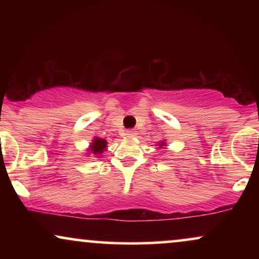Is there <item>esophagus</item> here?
<instances>
[{
	"instance_id": "obj_1",
	"label": "esophagus",
	"mask_w": 259,
	"mask_h": 259,
	"mask_svg": "<svg viewBox=\"0 0 259 259\" xmlns=\"http://www.w3.org/2000/svg\"><path fill=\"white\" fill-rule=\"evenodd\" d=\"M125 135H126V136H129V138H133V136H135V135H136V132H135V130H133V129L126 130Z\"/></svg>"
}]
</instances>
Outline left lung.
<instances>
[{
	"label": "left lung",
	"instance_id": "1",
	"mask_svg": "<svg viewBox=\"0 0 259 259\" xmlns=\"http://www.w3.org/2000/svg\"><path fill=\"white\" fill-rule=\"evenodd\" d=\"M158 145H159V147L165 146V142H164V141H160V142H158Z\"/></svg>",
	"mask_w": 259,
	"mask_h": 259
}]
</instances>
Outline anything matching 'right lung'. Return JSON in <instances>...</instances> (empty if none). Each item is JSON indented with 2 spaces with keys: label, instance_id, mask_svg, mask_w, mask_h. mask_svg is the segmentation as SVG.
Listing matches in <instances>:
<instances>
[{
  "label": "right lung",
  "instance_id": "obj_1",
  "mask_svg": "<svg viewBox=\"0 0 259 259\" xmlns=\"http://www.w3.org/2000/svg\"><path fill=\"white\" fill-rule=\"evenodd\" d=\"M107 150V141L105 139H101V138H95L92 140L90 148L88 151H90L92 154H95L96 157L101 156L103 153V151Z\"/></svg>",
  "mask_w": 259,
  "mask_h": 259
}]
</instances>
